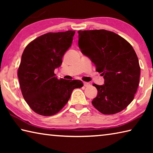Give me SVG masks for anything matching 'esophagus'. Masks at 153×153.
<instances>
[{"label":"esophagus","mask_w":153,"mask_h":153,"mask_svg":"<svg viewBox=\"0 0 153 153\" xmlns=\"http://www.w3.org/2000/svg\"><path fill=\"white\" fill-rule=\"evenodd\" d=\"M84 86L85 87H88L90 86V84L88 82H84Z\"/></svg>","instance_id":"34e87169"}]
</instances>
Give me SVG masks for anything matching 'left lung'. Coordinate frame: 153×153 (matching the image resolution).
<instances>
[{"label":"left lung","instance_id":"left-lung-1","mask_svg":"<svg viewBox=\"0 0 153 153\" xmlns=\"http://www.w3.org/2000/svg\"><path fill=\"white\" fill-rule=\"evenodd\" d=\"M78 46L105 79L92 103L105 115L126 108L138 89L140 67L131 45L117 33L105 30L78 31Z\"/></svg>","mask_w":153,"mask_h":153}]
</instances>
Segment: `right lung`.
I'll use <instances>...</instances> for the list:
<instances>
[{"mask_svg":"<svg viewBox=\"0 0 153 153\" xmlns=\"http://www.w3.org/2000/svg\"><path fill=\"white\" fill-rule=\"evenodd\" d=\"M75 33H45L31 42L22 54L17 73L21 90L25 102L39 115H55L68 102L72 91L84 85L80 80L58 79L54 73L61 65Z\"/></svg>","mask_w":153,"mask_h":153,"instance_id":"obj_1","label":"right lung"}]
</instances>
